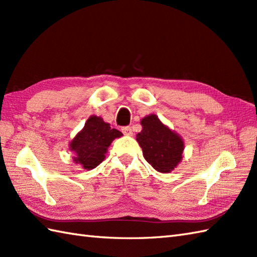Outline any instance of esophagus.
I'll use <instances>...</instances> for the list:
<instances>
[{
    "label": "esophagus",
    "mask_w": 257,
    "mask_h": 257,
    "mask_svg": "<svg viewBox=\"0 0 257 257\" xmlns=\"http://www.w3.org/2000/svg\"><path fill=\"white\" fill-rule=\"evenodd\" d=\"M121 132L125 136H133V129L130 128V127H122L121 128Z\"/></svg>",
    "instance_id": "34e87169"
}]
</instances>
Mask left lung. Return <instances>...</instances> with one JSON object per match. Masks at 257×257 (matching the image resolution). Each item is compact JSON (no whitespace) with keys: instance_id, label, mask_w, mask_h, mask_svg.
<instances>
[{"instance_id":"8db88e82","label":"left lung","mask_w":257,"mask_h":257,"mask_svg":"<svg viewBox=\"0 0 257 257\" xmlns=\"http://www.w3.org/2000/svg\"><path fill=\"white\" fill-rule=\"evenodd\" d=\"M137 141L147 162L162 173L171 172L182 159L184 144L178 134L163 124L156 114L141 119Z\"/></svg>"}]
</instances>
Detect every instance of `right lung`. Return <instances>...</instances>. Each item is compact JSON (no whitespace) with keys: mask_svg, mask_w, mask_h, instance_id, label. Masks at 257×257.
<instances>
[{"mask_svg":"<svg viewBox=\"0 0 257 257\" xmlns=\"http://www.w3.org/2000/svg\"><path fill=\"white\" fill-rule=\"evenodd\" d=\"M122 134L100 117L91 116L69 145V150L75 154L74 161L86 170H91L105 159L108 147L113 139L121 137Z\"/></svg>","mask_w":257,"mask_h":257,"instance_id":"obj_1","label":"right lung"}]
</instances>
